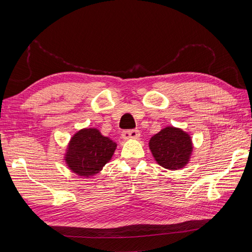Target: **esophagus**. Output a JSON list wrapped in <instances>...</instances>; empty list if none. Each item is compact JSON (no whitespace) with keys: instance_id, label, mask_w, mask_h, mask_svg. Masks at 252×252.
Returning a JSON list of instances; mask_svg holds the SVG:
<instances>
[{"instance_id":"1","label":"esophagus","mask_w":252,"mask_h":252,"mask_svg":"<svg viewBox=\"0 0 252 252\" xmlns=\"http://www.w3.org/2000/svg\"><path fill=\"white\" fill-rule=\"evenodd\" d=\"M140 132L136 129H131V130H125L122 132V139L127 141V140H132V139H139Z\"/></svg>"}]
</instances>
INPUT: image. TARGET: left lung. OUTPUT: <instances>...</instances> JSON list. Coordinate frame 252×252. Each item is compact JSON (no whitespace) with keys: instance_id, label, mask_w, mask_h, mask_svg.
Instances as JSON below:
<instances>
[{"instance_id":"1","label":"left lung","mask_w":252,"mask_h":252,"mask_svg":"<svg viewBox=\"0 0 252 252\" xmlns=\"http://www.w3.org/2000/svg\"><path fill=\"white\" fill-rule=\"evenodd\" d=\"M149 149L159 166L178 170L189 163L193 145L191 136L183 129L168 126L151 136Z\"/></svg>"}]
</instances>
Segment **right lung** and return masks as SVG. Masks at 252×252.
Listing matches in <instances>:
<instances>
[{"label": "right lung", "instance_id": "right-lung-1", "mask_svg": "<svg viewBox=\"0 0 252 252\" xmlns=\"http://www.w3.org/2000/svg\"><path fill=\"white\" fill-rule=\"evenodd\" d=\"M117 148V143L104 136L96 128H83L68 143L65 162L79 177L89 178L100 172Z\"/></svg>", "mask_w": 252, "mask_h": 252}]
</instances>
